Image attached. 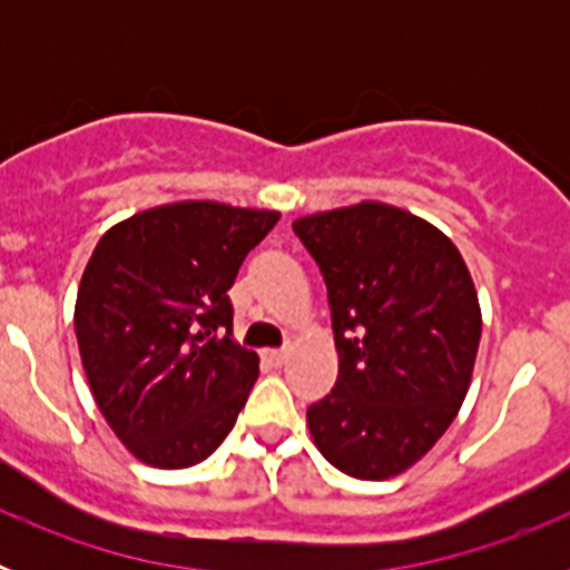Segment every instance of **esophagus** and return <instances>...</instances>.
<instances>
[{
	"instance_id": "esophagus-1",
	"label": "esophagus",
	"mask_w": 570,
	"mask_h": 570,
	"mask_svg": "<svg viewBox=\"0 0 570 570\" xmlns=\"http://www.w3.org/2000/svg\"><path fill=\"white\" fill-rule=\"evenodd\" d=\"M265 362H271L274 367H282L288 362V347H268V351H262Z\"/></svg>"
}]
</instances>
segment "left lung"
Returning <instances> with one entry per match:
<instances>
[{
  "label": "left lung",
  "instance_id": "1",
  "mask_svg": "<svg viewBox=\"0 0 570 570\" xmlns=\"http://www.w3.org/2000/svg\"><path fill=\"white\" fill-rule=\"evenodd\" d=\"M294 234L325 276L340 351L334 391L308 407L311 436L347 476H396L445 434L471 385V274L440 228L394 205L302 216Z\"/></svg>",
  "mask_w": 570,
  "mask_h": 570
}]
</instances>
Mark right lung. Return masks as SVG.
<instances>
[{"mask_svg": "<svg viewBox=\"0 0 570 570\" xmlns=\"http://www.w3.org/2000/svg\"><path fill=\"white\" fill-rule=\"evenodd\" d=\"M276 223V210L190 199L130 216L94 248L79 354L99 411L145 465H196L234 428L259 356L234 340L228 291Z\"/></svg>", "mask_w": 570, "mask_h": 570, "instance_id": "obj_1", "label": "right lung"}]
</instances>
